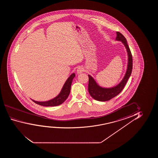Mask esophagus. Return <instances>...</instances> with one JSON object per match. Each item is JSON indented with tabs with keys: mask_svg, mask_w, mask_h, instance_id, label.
<instances>
[{
	"mask_svg": "<svg viewBox=\"0 0 158 158\" xmlns=\"http://www.w3.org/2000/svg\"><path fill=\"white\" fill-rule=\"evenodd\" d=\"M84 71V69L82 67H79L77 72V74H79L82 73Z\"/></svg>",
	"mask_w": 158,
	"mask_h": 158,
	"instance_id": "obj_1",
	"label": "esophagus"
}]
</instances>
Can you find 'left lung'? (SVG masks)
<instances>
[{"label":"left lung","mask_w":158,"mask_h":158,"mask_svg":"<svg viewBox=\"0 0 158 158\" xmlns=\"http://www.w3.org/2000/svg\"><path fill=\"white\" fill-rule=\"evenodd\" d=\"M115 40L117 41H121L127 50L128 56L127 70L126 72L124 77L120 82L117 85V86H115L110 88H104L100 86L96 82L94 78L89 74V87H88L89 93L93 99L99 102L108 101L112 99L113 98L115 97V96L118 95L123 89V87L125 86L128 78H130L132 73L133 59H132V54L130 51L129 46L128 45L126 39L121 33L117 32V37Z\"/></svg>","instance_id":"1"}]
</instances>
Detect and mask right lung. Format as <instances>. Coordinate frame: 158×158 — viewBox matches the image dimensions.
Instances as JSON below:
<instances>
[{"instance_id":"right-lung-1","label":"right lung","mask_w":158,"mask_h":158,"mask_svg":"<svg viewBox=\"0 0 158 158\" xmlns=\"http://www.w3.org/2000/svg\"><path fill=\"white\" fill-rule=\"evenodd\" d=\"M75 76H76V74L74 73L69 76L64 85L60 93L53 99L50 100L48 101H46V102H37V101H35L34 100L32 99V100L33 102H35V104H38L39 105L48 106H48H58V105L63 104V102L67 99V97L69 95L70 91H71L72 82V80L73 79V78L75 77Z\"/></svg>"}]
</instances>
